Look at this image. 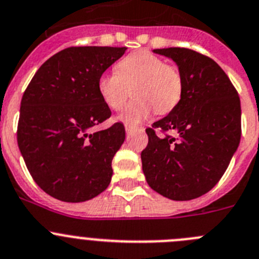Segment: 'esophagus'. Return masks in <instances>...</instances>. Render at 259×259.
Instances as JSON below:
<instances>
[{
  "label": "esophagus",
  "mask_w": 259,
  "mask_h": 259,
  "mask_svg": "<svg viewBox=\"0 0 259 259\" xmlns=\"http://www.w3.org/2000/svg\"><path fill=\"white\" fill-rule=\"evenodd\" d=\"M125 130H126L127 134H130V133L133 132V126H130V125H125Z\"/></svg>",
  "instance_id": "esophagus-1"
}]
</instances>
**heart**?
I'll list each match as a JSON object with an SVG mask.
<instances>
[{"label":"heart","mask_w":259,"mask_h":259,"mask_svg":"<svg viewBox=\"0 0 259 259\" xmlns=\"http://www.w3.org/2000/svg\"><path fill=\"white\" fill-rule=\"evenodd\" d=\"M97 88L106 106L113 111L124 107L132 89L134 100L124 108L120 120L137 126L153 110L158 115L171 112L180 102L184 81L178 67L141 50L122 57L115 71L103 72Z\"/></svg>","instance_id":"heart-1"}]
</instances>
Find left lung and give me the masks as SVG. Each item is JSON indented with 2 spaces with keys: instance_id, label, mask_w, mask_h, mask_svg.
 Masks as SVG:
<instances>
[{
  "instance_id": "1",
  "label": "left lung",
  "mask_w": 259,
  "mask_h": 259,
  "mask_svg": "<svg viewBox=\"0 0 259 259\" xmlns=\"http://www.w3.org/2000/svg\"><path fill=\"white\" fill-rule=\"evenodd\" d=\"M154 52L178 64L184 91L179 105L146 129L148 144L141 154L143 172L149 187L163 197L194 199L219 183L238 149L240 98L211 57L180 47Z\"/></svg>"
}]
</instances>
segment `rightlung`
Listing matches in <instances>:
<instances>
[{
  "mask_svg": "<svg viewBox=\"0 0 259 259\" xmlns=\"http://www.w3.org/2000/svg\"><path fill=\"white\" fill-rule=\"evenodd\" d=\"M126 47H69L38 69L21 98L18 146L31 178L51 197L78 203L108 187L125 127L89 133L111 116L101 75Z\"/></svg>",
  "mask_w": 259,
  "mask_h": 259,
  "instance_id": "add662e5",
  "label": "right lung"
}]
</instances>
